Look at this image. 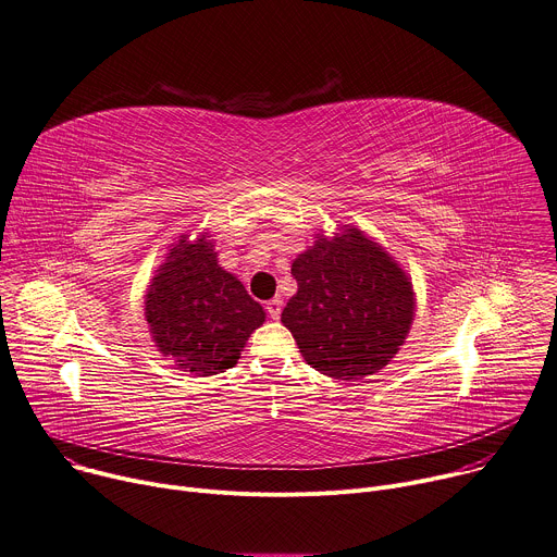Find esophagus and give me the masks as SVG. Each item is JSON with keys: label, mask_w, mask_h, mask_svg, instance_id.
<instances>
[{"label": "esophagus", "mask_w": 557, "mask_h": 557, "mask_svg": "<svg viewBox=\"0 0 557 557\" xmlns=\"http://www.w3.org/2000/svg\"><path fill=\"white\" fill-rule=\"evenodd\" d=\"M265 310H268L270 319L278 321V319H281V312H283V300H281V298H272V300H268V302H265Z\"/></svg>", "instance_id": "obj_1"}]
</instances>
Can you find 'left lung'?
Returning <instances> with one entry per match:
<instances>
[{"label":"left lung","mask_w":557,"mask_h":557,"mask_svg":"<svg viewBox=\"0 0 557 557\" xmlns=\"http://www.w3.org/2000/svg\"><path fill=\"white\" fill-rule=\"evenodd\" d=\"M292 263L298 283L281 323L317 372L358 381L372 376L405 345L416 292L411 276L381 243L356 225L323 230Z\"/></svg>","instance_id":"obj_1"}]
</instances>
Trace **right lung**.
Masks as SVG:
<instances>
[{
    "instance_id": "obj_1",
    "label": "right lung",
    "mask_w": 557,
    "mask_h": 557,
    "mask_svg": "<svg viewBox=\"0 0 557 557\" xmlns=\"http://www.w3.org/2000/svg\"><path fill=\"white\" fill-rule=\"evenodd\" d=\"M214 238L181 234L148 289L144 314L161 356L181 372L214 376L234 367L265 323V310L243 283L219 265Z\"/></svg>"
}]
</instances>
